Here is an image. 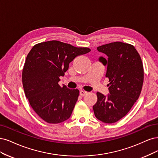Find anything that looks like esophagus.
Wrapping results in <instances>:
<instances>
[{
	"label": "esophagus",
	"mask_w": 158,
	"mask_h": 158,
	"mask_svg": "<svg viewBox=\"0 0 158 158\" xmlns=\"http://www.w3.org/2000/svg\"><path fill=\"white\" fill-rule=\"evenodd\" d=\"M80 93L81 96H85V95H86V94H87V92H86V91H85V90H80V93Z\"/></svg>",
	"instance_id": "obj_1"
}]
</instances>
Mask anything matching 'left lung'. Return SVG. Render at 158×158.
Returning a JSON list of instances; mask_svg holds the SVG:
<instances>
[{"instance_id":"8db88e82","label":"left lung","mask_w":158,"mask_h":158,"mask_svg":"<svg viewBox=\"0 0 158 158\" xmlns=\"http://www.w3.org/2000/svg\"><path fill=\"white\" fill-rule=\"evenodd\" d=\"M99 61L107 65L106 77L109 79L107 96L97 92L93 106L96 118L106 123H115L127 115L138 100L144 81V69L139 54L133 45L114 42L100 46Z\"/></svg>"}]
</instances>
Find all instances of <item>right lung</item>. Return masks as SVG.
<instances>
[{
    "label": "right lung",
    "instance_id": "1",
    "mask_svg": "<svg viewBox=\"0 0 158 158\" xmlns=\"http://www.w3.org/2000/svg\"><path fill=\"white\" fill-rule=\"evenodd\" d=\"M90 51L58 40L37 44L30 50L22 72L23 86L32 108L46 122L56 124L70 118L79 91L60 86V77L75 57Z\"/></svg>",
    "mask_w": 158,
    "mask_h": 158
}]
</instances>
